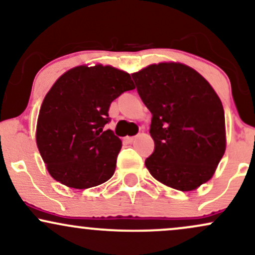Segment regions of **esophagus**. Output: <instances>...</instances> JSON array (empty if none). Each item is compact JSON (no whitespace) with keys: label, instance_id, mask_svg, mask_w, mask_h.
Masks as SVG:
<instances>
[{"label":"esophagus","instance_id":"esophagus-1","mask_svg":"<svg viewBox=\"0 0 255 255\" xmlns=\"http://www.w3.org/2000/svg\"><path fill=\"white\" fill-rule=\"evenodd\" d=\"M125 140L128 142H133L134 140H135V136H126Z\"/></svg>","mask_w":255,"mask_h":255}]
</instances>
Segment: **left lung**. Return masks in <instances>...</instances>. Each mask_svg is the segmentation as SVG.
Segmentation results:
<instances>
[{"label": "left lung", "instance_id": "obj_1", "mask_svg": "<svg viewBox=\"0 0 255 255\" xmlns=\"http://www.w3.org/2000/svg\"><path fill=\"white\" fill-rule=\"evenodd\" d=\"M131 77L152 114L154 151L146 168L170 188H199L213 176L227 147L218 95L200 73L180 62L150 64Z\"/></svg>", "mask_w": 255, "mask_h": 255}]
</instances>
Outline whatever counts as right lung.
<instances>
[{
	"instance_id": "obj_1",
	"label": "right lung",
	"mask_w": 255,
	"mask_h": 255,
	"mask_svg": "<svg viewBox=\"0 0 255 255\" xmlns=\"http://www.w3.org/2000/svg\"><path fill=\"white\" fill-rule=\"evenodd\" d=\"M135 89L130 74L98 63L74 67L55 81L38 115L36 142L52 178L86 189L113 176L122 147L111 129L110 104Z\"/></svg>"
}]
</instances>
